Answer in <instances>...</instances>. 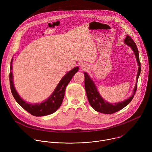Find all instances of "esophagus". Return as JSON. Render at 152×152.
Returning a JSON list of instances; mask_svg holds the SVG:
<instances>
[{
  "label": "esophagus",
  "mask_w": 152,
  "mask_h": 152,
  "mask_svg": "<svg viewBox=\"0 0 152 152\" xmlns=\"http://www.w3.org/2000/svg\"><path fill=\"white\" fill-rule=\"evenodd\" d=\"M87 66H86V64H83V63H82V64H80V68L82 69V70H85L86 69H87Z\"/></svg>",
  "instance_id": "34e87169"
}]
</instances>
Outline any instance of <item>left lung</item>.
<instances>
[{
    "label": "left lung",
    "mask_w": 152,
    "mask_h": 152,
    "mask_svg": "<svg viewBox=\"0 0 152 152\" xmlns=\"http://www.w3.org/2000/svg\"><path fill=\"white\" fill-rule=\"evenodd\" d=\"M124 42L128 46H129L132 48L133 51L135 53V56L137 58V62L139 66L138 72L137 77V83L134 89V93L131 97H130L129 99L126 100L119 102L117 103L111 104L106 102L102 97L100 96L99 93H98L97 88L93 80L90 79L89 76L86 73H84L85 75V88L86 93V96H87L88 102L94 110L97 112L103 113V114H113L115 113L127 106L130 102L133 99L135 94L136 93V90L137 88V82L139 76L141 72V63L140 61L139 58V53L138 50V48L135 45L134 41L132 39V38L127 35L124 39Z\"/></svg>",
    "instance_id": "1"
}]
</instances>
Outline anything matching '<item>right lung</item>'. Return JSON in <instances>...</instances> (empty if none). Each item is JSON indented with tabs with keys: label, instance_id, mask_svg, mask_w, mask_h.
Listing matches in <instances>:
<instances>
[{
	"label": "right lung",
	"instance_id": "1",
	"mask_svg": "<svg viewBox=\"0 0 152 152\" xmlns=\"http://www.w3.org/2000/svg\"><path fill=\"white\" fill-rule=\"evenodd\" d=\"M12 62V59L11 61V71L10 73V83L12 96L15 100L17 101V102L23 109L27 111L31 115L38 117L53 114V113L56 111V110L62 104L64 97L65 90H66L67 84L70 82L75 74L79 70V67H76L65 75L57 85L53 94L48 100L39 104L38 103L35 104H32L26 103L23 100H22V99H21L14 88L12 82V73L11 72Z\"/></svg>",
	"mask_w": 152,
	"mask_h": 152
}]
</instances>
